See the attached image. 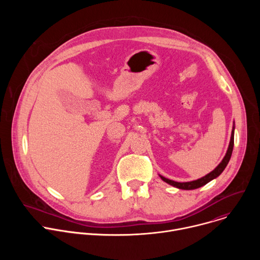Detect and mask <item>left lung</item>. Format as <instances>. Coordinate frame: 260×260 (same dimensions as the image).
Segmentation results:
<instances>
[{"label":"left lung","mask_w":260,"mask_h":260,"mask_svg":"<svg viewBox=\"0 0 260 260\" xmlns=\"http://www.w3.org/2000/svg\"><path fill=\"white\" fill-rule=\"evenodd\" d=\"M234 137H235V127L233 128V132H232V137H231V142H230V146H229V149H228V152L224 156V158L222 159V161L217 166V168L215 170H213L210 174L206 175L205 177L201 178V179H198L196 181H191V182H183V183H180V182H176V181H173V180H170V179H167L162 176H160L161 180L165 181L166 183L172 185V186L174 187H177L179 189H184V190H191V189H197L199 187H202L204 186V185H206L207 183H209L210 181H212L213 179L217 178L222 172L224 171V169L226 168L230 159H231V156H232V153H233V149H234Z\"/></svg>","instance_id":"1"}]
</instances>
